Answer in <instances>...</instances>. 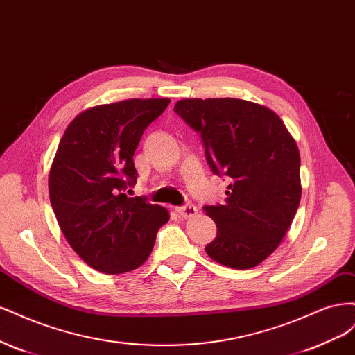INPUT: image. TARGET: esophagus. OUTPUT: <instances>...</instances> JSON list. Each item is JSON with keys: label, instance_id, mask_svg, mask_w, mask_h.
<instances>
[{"label": "esophagus", "instance_id": "34e87169", "mask_svg": "<svg viewBox=\"0 0 355 355\" xmlns=\"http://www.w3.org/2000/svg\"><path fill=\"white\" fill-rule=\"evenodd\" d=\"M176 213L179 214L180 218L184 219H191V218H196L198 214V210L196 206H192V204H187V206H182V207H176Z\"/></svg>", "mask_w": 355, "mask_h": 355}]
</instances>
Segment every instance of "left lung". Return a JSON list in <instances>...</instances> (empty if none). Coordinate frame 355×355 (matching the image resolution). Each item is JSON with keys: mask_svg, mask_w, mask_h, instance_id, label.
<instances>
[{"mask_svg": "<svg viewBox=\"0 0 355 355\" xmlns=\"http://www.w3.org/2000/svg\"><path fill=\"white\" fill-rule=\"evenodd\" d=\"M175 111L201 135L207 163L231 179L223 204L206 206L218 235L206 253L214 262L250 270L282 244L299 207L300 155L272 110L234 99H182Z\"/></svg>", "mask_w": 355, "mask_h": 355, "instance_id": "left-lung-1", "label": "left lung"}]
</instances>
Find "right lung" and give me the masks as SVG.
<instances>
[{"label":"right lung","mask_w":355,"mask_h":355,"mask_svg":"<svg viewBox=\"0 0 355 355\" xmlns=\"http://www.w3.org/2000/svg\"><path fill=\"white\" fill-rule=\"evenodd\" d=\"M170 99H127L78 114L63 133L49 173L53 211L81 259L103 274L130 272L154 249L167 209L127 197L133 155L145 128Z\"/></svg>","instance_id":"1"}]
</instances>
